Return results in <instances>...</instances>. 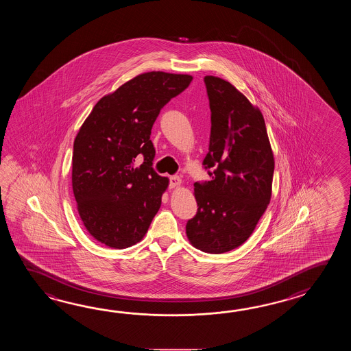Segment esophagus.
I'll list each match as a JSON object with an SVG mask.
<instances>
[{
    "label": "esophagus",
    "instance_id": "obj_1",
    "mask_svg": "<svg viewBox=\"0 0 351 351\" xmlns=\"http://www.w3.org/2000/svg\"><path fill=\"white\" fill-rule=\"evenodd\" d=\"M180 184H182V179L177 177V176L171 177V183H169L171 188H177V186H180Z\"/></svg>",
    "mask_w": 351,
    "mask_h": 351
}]
</instances>
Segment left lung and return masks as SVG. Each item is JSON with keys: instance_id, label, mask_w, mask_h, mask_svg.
Listing matches in <instances>:
<instances>
[{"instance_id": "1", "label": "left lung", "mask_w": 351, "mask_h": 351, "mask_svg": "<svg viewBox=\"0 0 351 351\" xmlns=\"http://www.w3.org/2000/svg\"><path fill=\"white\" fill-rule=\"evenodd\" d=\"M204 82L212 127L203 165L212 180L194 183L198 212L186 233L192 246L218 254L254 231L271 201L275 158L258 106L221 77L207 75Z\"/></svg>"}]
</instances>
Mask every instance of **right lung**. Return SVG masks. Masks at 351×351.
<instances>
[{"label":"right lung","instance_id":"1","mask_svg":"<svg viewBox=\"0 0 351 351\" xmlns=\"http://www.w3.org/2000/svg\"><path fill=\"white\" fill-rule=\"evenodd\" d=\"M193 80L188 74L136 75L97 101L74 141L71 184L93 239L110 248L141 242L169 179L153 171L150 133L160 109ZM139 154L145 162L134 165Z\"/></svg>","mask_w":351,"mask_h":351}]
</instances>
